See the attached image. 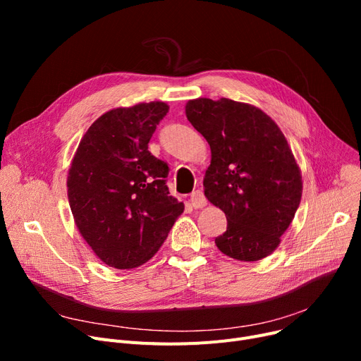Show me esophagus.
Returning a JSON list of instances; mask_svg holds the SVG:
<instances>
[{"label":"esophagus","instance_id":"1","mask_svg":"<svg viewBox=\"0 0 361 361\" xmlns=\"http://www.w3.org/2000/svg\"><path fill=\"white\" fill-rule=\"evenodd\" d=\"M190 203H192V206L195 207V209H200V207H203V206L207 204V200H206L203 192L196 190V192H193L192 196H190Z\"/></svg>","mask_w":361,"mask_h":361}]
</instances>
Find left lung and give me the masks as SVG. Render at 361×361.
<instances>
[{"label": "left lung", "mask_w": 361, "mask_h": 361, "mask_svg": "<svg viewBox=\"0 0 361 361\" xmlns=\"http://www.w3.org/2000/svg\"><path fill=\"white\" fill-rule=\"evenodd\" d=\"M185 116L211 146L204 196L224 211L216 247L241 262L269 256L294 219L301 171L276 123L255 105L221 98L185 104Z\"/></svg>", "instance_id": "8db88e82"}]
</instances>
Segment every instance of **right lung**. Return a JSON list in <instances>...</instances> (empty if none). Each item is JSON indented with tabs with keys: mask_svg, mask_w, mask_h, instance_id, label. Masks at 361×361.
I'll return each instance as SVG.
<instances>
[{
	"mask_svg": "<svg viewBox=\"0 0 361 361\" xmlns=\"http://www.w3.org/2000/svg\"><path fill=\"white\" fill-rule=\"evenodd\" d=\"M169 106L142 102L114 108L82 137L67 176L70 209L93 253L116 269H133L159 250L183 214L169 196L166 162L147 143Z\"/></svg>",
	"mask_w": 361,
	"mask_h": 361,
	"instance_id": "obj_1",
	"label": "right lung"
}]
</instances>
